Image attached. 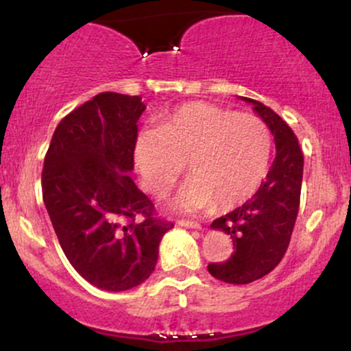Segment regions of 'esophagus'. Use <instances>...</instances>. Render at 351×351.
Instances as JSON below:
<instances>
[{"label":"esophagus","instance_id":"34e87169","mask_svg":"<svg viewBox=\"0 0 351 351\" xmlns=\"http://www.w3.org/2000/svg\"><path fill=\"white\" fill-rule=\"evenodd\" d=\"M178 224L180 226H183V228H189V229H201V224L199 223H196V221H178Z\"/></svg>","mask_w":351,"mask_h":351}]
</instances>
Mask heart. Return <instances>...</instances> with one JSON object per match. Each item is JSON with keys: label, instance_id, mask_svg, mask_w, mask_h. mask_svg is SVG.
Here are the masks:
<instances>
[{"label": "heart", "instance_id": "heart-1", "mask_svg": "<svg viewBox=\"0 0 351 351\" xmlns=\"http://www.w3.org/2000/svg\"><path fill=\"white\" fill-rule=\"evenodd\" d=\"M274 138L259 117L237 114L208 102H188L136 136L134 156L143 184L163 196L184 168L191 173L173 208L228 209L247 201L269 173Z\"/></svg>", "mask_w": 351, "mask_h": 351}]
</instances>
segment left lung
I'll list each match as a JSON object with an SVG mask.
<instances>
[{
	"mask_svg": "<svg viewBox=\"0 0 351 351\" xmlns=\"http://www.w3.org/2000/svg\"><path fill=\"white\" fill-rule=\"evenodd\" d=\"M243 99L252 104L256 114L271 128L277 153L256 195L211 223L213 229L231 236L234 244L226 263L208 265L213 277L228 284H249L267 276L280 263L295 226L304 175V155L292 128L272 108Z\"/></svg>",
	"mask_w": 351,
	"mask_h": 351,
	"instance_id": "8db88e82",
	"label": "left lung"
}]
</instances>
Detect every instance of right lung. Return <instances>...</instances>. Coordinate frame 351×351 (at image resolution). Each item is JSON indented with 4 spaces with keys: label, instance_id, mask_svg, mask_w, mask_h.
I'll return each instance as SVG.
<instances>
[{
    "label": "right lung",
    "instance_id": "1",
    "mask_svg": "<svg viewBox=\"0 0 351 351\" xmlns=\"http://www.w3.org/2000/svg\"><path fill=\"white\" fill-rule=\"evenodd\" d=\"M145 108L138 95L102 92L60 120L44 158L43 199L60 247L104 291L147 280L173 228L128 175Z\"/></svg>",
    "mask_w": 351,
    "mask_h": 351
}]
</instances>
